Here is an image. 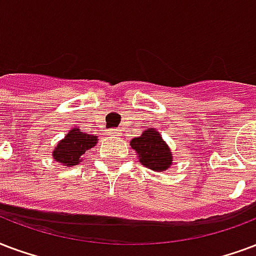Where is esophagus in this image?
Wrapping results in <instances>:
<instances>
[{
    "label": "esophagus",
    "instance_id": "esophagus-1",
    "mask_svg": "<svg viewBox=\"0 0 256 256\" xmlns=\"http://www.w3.org/2000/svg\"><path fill=\"white\" fill-rule=\"evenodd\" d=\"M109 132H110L112 135H118V134H120V132H118V130H110Z\"/></svg>",
    "mask_w": 256,
    "mask_h": 256
}]
</instances>
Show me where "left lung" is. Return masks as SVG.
Segmentation results:
<instances>
[{"mask_svg":"<svg viewBox=\"0 0 256 256\" xmlns=\"http://www.w3.org/2000/svg\"><path fill=\"white\" fill-rule=\"evenodd\" d=\"M130 147L139 154L142 164L154 172H163L172 163L170 148L155 130H144L142 136L130 140Z\"/></svg>","mask_w":256,"mask_h":256,"instance_id":"8db88e82","label":"left lung"}]
</instances>
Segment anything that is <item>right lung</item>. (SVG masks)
I'll use <instances>...</instances> for the list:
<instances>
[{
  "label": "right lung",
  "instance_id": "add662e5",
  "mask_svg": "<svg viewBox=\"0 0 256 256\" xmlns=\"http://www.w3.org/2000/svg\"><path fill=\"white\" fill-rule=\"evenodd\" d=\"M96 143H97V136L82 134L78 128H72L66 138L58 143L56 148L54 150V159L67 166L78 164L80 156L88 150L94 147Z\"/></svg>",
  "mask_w": 256,
  "mask_h": 256
}]
</instances>
